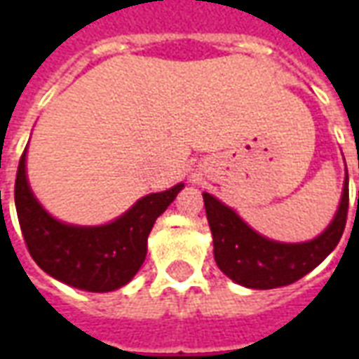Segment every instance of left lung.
<instances>
[{
  "label": "left lung",
  "mask_w": 359,
  "mask_h": 359,
  "mask_svg": "<svg viewBox=\"0 0 359 359\" xmlns=\"http://www.w3.org/2000/svg\"><path fill=\"white\" fill-rule=\"evenodd\" d=\"M203 205L213 234V256L219 269L238 285L267 290L296 283L337 248L346 226L348 177L332 223L317 238L304 244L267 241L208 192H203Z\"/></svg>",
  "instance_id": "1"
}]
</instances>
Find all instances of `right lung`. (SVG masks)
I'll return each mask as SVG.
<instances>
[{"label":"right lung","mask_w":359,"mask_h":359,"mask_svg":"<svg viewBox=\"0 0 359 359\" xmlns=\"http://www.w3.org/2000/svg\"><path fill=\"white\" fill-rule=\"evenodd\" d=\"M22 151L15 180V205L27 248L36 264L65 285L88 292L125 286L146 259L148 234L184 184L144 196L125 215L103 226H73L53 219L30 192Z\"/></svg>","instance_id":"add662e5"}]
</instances>
